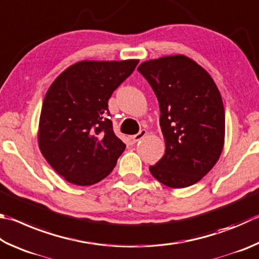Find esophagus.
I'll list each match as a JSON object with an SVG mask.
<instances>
[{
    "instance_id": "34e87169",
    "label": "esophagus",
    "mask_w": 259,
    "mask_h": 259,
    "mask_svg": "<svg viewBox=\"0 0 259 259\" xmlns=\"http://www.w3.org/2000/svg\"><path fill=\"white\" fill-rule=\"evenodd\" d=\"M146 134H147V131H146V130H144V129H143V130H140L137 135H134L133 137H131V140H133V143H134V144L138 143L140 139H143V138L145 137Z\"/></svg>"
}]
</instances>
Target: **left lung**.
Here are the masks:
<instances>
[{
  "instance_id": "8db88e82",
  "label": "left lung",
  "mask_w": 259,
  "mask_h": 259,
  "mask_svg": "<svg viewBox=\"0 0 259 259\" xmlns=\"http://www.w3.org/2000/svg\"><path fill=\"white\" fill-rule=\"evenodd\" d=\"M138 71L159 104L164 156L149 166L152 176L171 188H186L205 177L224 146L222 97L205 69L185 55L143 62Z\"/></svg>"
}]
</instances>
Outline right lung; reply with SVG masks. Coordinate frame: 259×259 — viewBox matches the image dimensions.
<instances>
[{"instance_id": "1", "label": "right lung", "mask_w": 259, "mask_h": 259, "mask_svg": "<svg viewBox=\"0 0 259 259\" xmlns=\"http://www.w3.org/2000/svg\"><path fill=\"white\" fill-rule=\"evenodd\" d=\"M138 60L80 61L51 84L41 106L39 149L70 183L91 186L113 170L125 145L115 136L109 102Z\"/></svg>"}]
</instances>
